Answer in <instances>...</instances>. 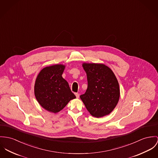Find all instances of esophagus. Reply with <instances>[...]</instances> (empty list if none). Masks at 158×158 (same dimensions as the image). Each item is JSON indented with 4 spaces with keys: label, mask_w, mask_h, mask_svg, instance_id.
I'll return each mask as SVG.
<instances>
[{
    "label": "esophagus",
    "mask_w": 158,
    "mask_h": 158,
    "mask_svg": "<svg viewBox=\"0 0 158 158\" xmlns=\"http://www.w3.org/2000/svg\"><path fill=\"white\" fill-rule=\"evenodd\" d=\"M75 96H76V97H77V98H79V94H78V93H75Z\"/></svg>",
    "instance_id": "esophagus-1"
}]
</instances>
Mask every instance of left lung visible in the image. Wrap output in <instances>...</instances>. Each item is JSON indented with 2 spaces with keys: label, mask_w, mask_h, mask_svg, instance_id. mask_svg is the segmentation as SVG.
Returning <instances> with one entry per match:
<instances>
[{
  "label": "left lung",
  "mask_w": 158,
  "mask_h": 158,
  "mask_svg": "<svg viewBox=\"0 0 158 158\" xmlns=\"http://www.w3.org/2000/svg\"><path fill=\"white\" fill-rule=\"evenodd\" d=\"M87 89L80 95L87 110L93 116L100 118L109 114L119 98V87L112 71L103 64L84 63Z\"/></svg>",
  "instance_id": "1"
}]
</instances>
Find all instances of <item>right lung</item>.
Masks as SVG:
<instances>
[{"label":"right lung","instance_id":"add662e5","mask_svg":"<svg viewBox=\"0 0 158 158\" xmlns=\"http://www.w3.org/2000/svg\"><path fill=\"white\" fill-rule=\"evenodd\" d=\"M64 67L61 64L46 67L35 81V98L44 109L51 112H60L69 101L76 98L68 83L61 76Z\"/></svg>","mask_w":158,"mask_h":158}]
</instances>
